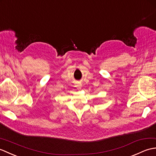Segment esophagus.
<instances>
[{
  "instance_id": "obj_1",
  "label": "esophagus",
  "mask_w": 156,
  "mask_h": 156,
  "mask_svg": "<svg viewBox=\"0 0 156 156\" xmlns=\"http://www.w3.org/2000/svg\"><path fill=\"white\" fill-rule=\"evenodd\" d=\"M75 87H77V89H81V87H82V85H81V83H77V85H76Z\"/></svg>"
}]
</instances>
